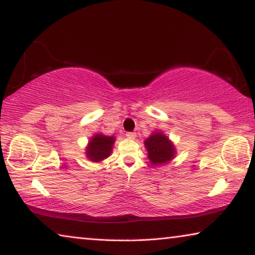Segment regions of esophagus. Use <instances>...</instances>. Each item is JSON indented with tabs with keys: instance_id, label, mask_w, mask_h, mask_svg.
I'll list each match as a JSON object with an SVG mask.
<instances>
[{
	"instance_id": "1",
	"label": "esophagus",
	"mask_w": 255,
	"mask_h": 255,
	"mask_svg": "<svg viewBox=\"0 0 255 255\" xmlns=\"http://www.w3.org/2000/svg\"><path fill=\"white\" fill-rule=\"evenodd\" d=\"M126 136H127V138H129V139H135V138H136V133L129 131V132L126 133Z\"/></svg>"
}]
</instances>
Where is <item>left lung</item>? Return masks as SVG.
Instances as JSON below:
<instances>
[{
  "mask_svg": "<svg viewBox=\"0 0 255 255\" xmlns=\"http://www.w3.org/2000/svg\"><path fill=\"white\" fill-rule=\"evenodd\" d=\"M145 148L147 149V157L154 165H162L173 159L175 148L169 137L161 131H156L145 140Z\"/></svg>",
  "mask_w": 255,
  "mask_h": 255,
  "instance_id": "left-lung-1",
  "label": "left lung"
}]
</instances>
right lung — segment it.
<instances>
[{
  "instance_id": "add662e5",
  "label": "right lung",
  "mask_w": 255,
  "mask_h": 255,
  "mask_svg": "<svg viewBox=\"0 0 255 255\" xmlns=\"http://www.w3.org/2000/svg\"><path fill=\"white\" fill-rule=\"evenodd\" d=\"M116 138L114 136H105L103 133H97L89 141L86 147V157L92 162H101L109 157L114 147Z\"/></svg>"
}]
</instances>
